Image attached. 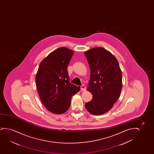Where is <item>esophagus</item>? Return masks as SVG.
Wrapping results in <instances>:
<instances>
[{
	"label": "esophagus",
	"instance_id": "obj_1",
	"mask_svg": "<svg viewBox=\"0 0 154 154\" xmlns=\"http://www.w3.org/2000/svg\"><path fill=\"white\" fill-rule=\"evenodd\" d=\"M86 89V86L85 85H82V86H80V90L81 91H85Z\"/></svg>",
	"mask_w": 154,
	"mask_h": 154
}]
</instances>
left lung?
<instances>
[{
    "instance_id": "1",
    "label": "left lung",
    "mask_w": 154,
    "mask_h": 154,
    "mask_svg": "<svg viewBox=\"0 0 154 154\" xmlns=\"http://www.w3.org/2000/svg\"><path fill=\"white\" fill-rule=\"evenodd\" d=\"M91 69L87 89L93 99L85 107L94 115L105 114L112 109L122 89V74L116 57L102 47H96L84 53Z\"/></svg>"
}]
</instances>
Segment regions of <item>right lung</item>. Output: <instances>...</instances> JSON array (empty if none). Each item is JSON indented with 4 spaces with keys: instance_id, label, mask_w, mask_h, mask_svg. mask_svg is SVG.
<instances>
[{
    "instance_id": "right-lung-1",
    "label": "right lung",
    "mask_w": 154,
    "mask_h": 154,
    "mask_svg": "<svg viewBox=\"0 0 154 154\" xmlns=\"http://www.w3.org/2000/svg\"><path fill=\"white\" fill-rule=\"evenodd\" d=\"M74 51L60 47L41 61L36 75V85L40 100L52 113L63 114L69 109L72 96L80 87L69 82L68 66Z\"/></svg>"
}]
</instances>
